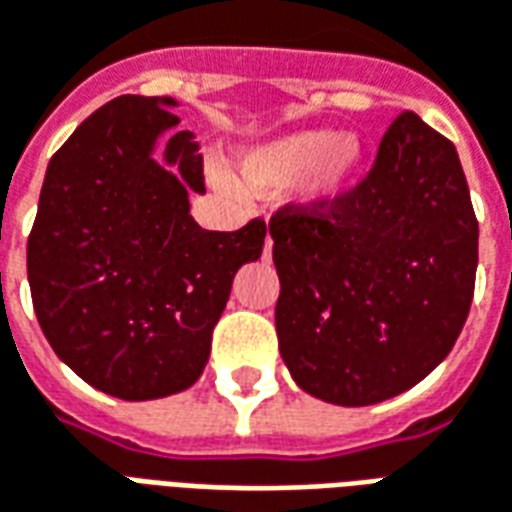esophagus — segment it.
<instances>
[{
  "label": "esophagus",
  "mask_w": 512,
  "mask_h": 512,
  "mask_svg": "<svg viewBox=\"0 0 512 512\" xmlns=\"http://www.w3.org/2000/svg\"><path fill=\"white\" fill-rule=\"evenodd\" d=\"M270 248H273V239H267V245H264V256L270 253Z\"/></svg>",
  "instance_id": "34e87169"
}]
</instances>
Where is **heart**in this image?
<instances>
[{"instance_id": "1", "label": "heart", "mask_w": 512, "mask_h": 512, "mask_svg": "<svg viewBox=\"0 0 512 512\" xmlns=\"http://www.w3.org/2000/svg\"><path fill=\"white\" fill-rule=\"evenodd\" d=\"M361 162V146L353 137L333 132H295L273 143L250 148L242 157L245 179L256 187H273L306 176L311 201H331L350 184Z\"/></svg>"}]
</instances>
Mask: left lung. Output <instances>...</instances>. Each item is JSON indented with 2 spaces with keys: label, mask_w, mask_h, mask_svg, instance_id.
Segmentation results:
<instances>
[{
  "label": "left lung",
  "mask_w": 512,
  "mask_h": 512,
  "mask_svg": "<svg viewBox=\"0 0 512 512\" xmlns=\"http://www.w3.org/2000/svg\"><path fill=\"white\" fill-rule=\"evenodd\" d=\"M477 234L458 151L416 112L394 118L353 190L281 206L275 331L297 386L358 408L427 378L469 317Z\"/></svg>",
  "instance_id": "8db88e82"
}]
</instances>
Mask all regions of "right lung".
Listing matches in <instances>:
<instances>
[{
  "instance_id": "obj_1",
  "label": "right lung",
  "mask_w": 512,
  "mask_h": 512,
  "mask_svg": "<svg viewBox=\"0 0 512 512\" xmlns=\"http://www.w3.org/2000/svg\"><path fill=\"white\" fill-rule=\"evenodd\" d=\"M168 107L165 96H121L79 123L46 168L27 239L43 336L85 383L121 400L201 378L231 281L267 234L259 217L239 231L192 220L204 157ZM165 131L159 166L150 154Z\"/></svg>"
}]
</instances>
